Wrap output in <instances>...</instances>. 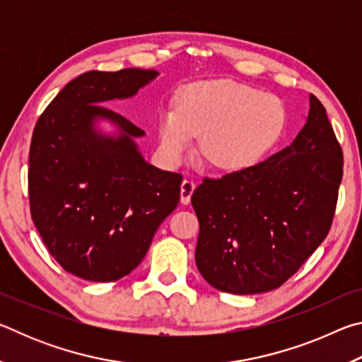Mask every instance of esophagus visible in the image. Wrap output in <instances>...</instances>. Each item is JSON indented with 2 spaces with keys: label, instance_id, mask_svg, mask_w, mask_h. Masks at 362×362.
<instances>
[{
  "label": "esophagus",
  "instance_id": "34e87169",
  "mask_svg": "<svg viewBox=\"0 0 362 362\" xmlns=\"http://www.w3.org/2000/svg\"><path fill=\"white\" fill-rule=\"evenodd\" d=\"M194 182L189 180V179H185L182 182L180 185V201L182 204H188L189 199H192V194L194 192Z\"/></svg>",
  "mask_w": 362,
  "mask_h": 362
}]
</instances>
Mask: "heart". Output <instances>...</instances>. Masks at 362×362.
I'll list each match as a JSON object with an SVG mask.
<instances>
[{"label": "heart", "instance_id": "heart-1", "mask_svg": "<svg viewBox=\"0 0 362 362\" xmlns=\"http://www.w3.org/2000/svg\"><path fill=\"white\" fill-rule=\"evenodd\" d=\"M284 127L286 108L276 95L233 81H203L183 88L175 108L163 110L159 140L164 155L177 161L203 133L201 156L218 170L241 173L273 150Z\"/></svg>", "mask_w": 362, "mask_h": 362}]
</instances>
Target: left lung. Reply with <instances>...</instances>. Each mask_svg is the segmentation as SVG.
I'll list each match as a JSON object with an SVG mask.
<instances>
[{"label": "left lung", "mask_w": 362, "mask_h": 362, "mask_svg": "<svg viewBox=\"0 0 362 362\" xmlns=\"http://www.w3.org/2000/svg\"><path fill=\"white\" fill-rule=\"evenodd\" d=\"M341 175L340 144L311 94L308 118L289 146L241 173L206 177L193 192L199 273L228 293L278 289L326 240Z\"/></svg>", "instance_id": "1"}]
</instances>
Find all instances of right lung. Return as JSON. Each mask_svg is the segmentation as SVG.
<instances>
[{"label": "right lung", "instance_id": "add662e5", "mask_svg": "<svg viewBox=\"0 0 362 362\" xmlns=\"http://www.w3.org/2000/svg\"><path fill=\"white\" fill-rule=\"evenodd\" d=\"M156 76L142 69L86 71L36 121L30 212L49 254L78 278L110 283L129 274L179 204L182 175L146 163L134 140L145 132L100 105L136 95ZM99 119L113 122L119 136L97 132Z\"/></svg>", "mask_w": 362, "mask_h": 362}]
</instances>
